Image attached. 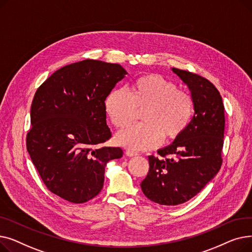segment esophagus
<instances>
[{
    "label": "esophagus",
    "mask_w": 252,
    "mask_h": 252,
    "mask_svg": "<svg viewBox=\"0 0 252 252\" xmlns=\"http://www.w3.org/2000/svg\"><path fill=\"white\" fill-rule=\"evenodd\" d=\"M126 154L127 155V156H129V157H131V156H137L138 155V152H136V151H133V150H126Z\"/></svg>",
    "instance_id": "1"
}]
</instances>
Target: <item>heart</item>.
<instances>
[{
  "label": "heart",
  "instance_id": "b5f03b06",
  "mask_svg": "<svg viewBox=\"0 0 252 252\" xmlns=\"http://www.w3.org/2000/svg\"><path fill=\"white\" fill-rule=\"evenodd\" d=\"M112 125L125 128L134 124L143 111V125L131 126L116 136V142L131 150L155 148L164 142L180 138L187 129L194 111L188 92L157 73L144 74L131 82L127 93L112 90L104 102Z\"/></svg>",
  "mask_w": 252,
  "mask_h": 252
}]
</instances>
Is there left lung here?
I'll use <instances>...</instances> for the list:
<instances>
[{"instance_id":"obj_1","label":"left lung","mask_w":252,"mask_h":252,"mask_svg":"<svg viewBox=\"0 0 252 252\" xmlns=\"http://www.w3.org/2000/svg\"><path fill=\"white\" fill-rule=\"evenodd\" d=\"M186 84L194 103V116L169 146L149 156V171L141 183L148 199L160 205L187 202L215 178L222 163L224 108L218 89L208 79L173 68Z\"/></svg>"}]
</instances>
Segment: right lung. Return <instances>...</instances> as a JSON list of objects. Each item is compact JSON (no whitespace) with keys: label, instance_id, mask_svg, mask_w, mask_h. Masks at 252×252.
<instances>
[{"label":"right lung","instance_id":"1","mask_svg":"<svg viewBox=\"0 0 252 252\" xmlns=\"http://www.w3.org/2000/svg\"><path fill=\"white\" fill-rule=\"evenodd\" d=\"M126 73L119 64L87 59L58 69L35 92L26 149L49 191L66 201L97 196L106 163L123 156L101 145L111 138L105 99Z\"/></svg>","mask_w":252,"mask_h":252}]
</instances>
